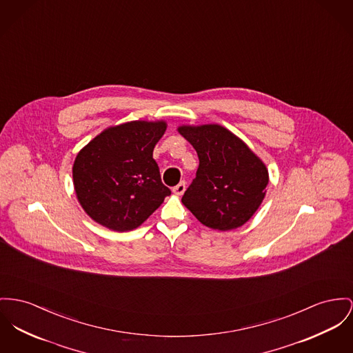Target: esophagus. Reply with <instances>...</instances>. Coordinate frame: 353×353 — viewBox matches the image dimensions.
<instances>
[{"instance_id":"34e87169","label":"esophagus","mask_w":353,"mask_h":353,"mask_svg":"<svg viewBox=\"0 0 353 353\" xmlns=\"http://www.w3.org/2000/svg\"><path fill=\"white\" fill-rule=\"evenodd\" d=\"M185 190H186V182H181L179 185H176L175 188H172V192L175 195H182L185 192Z\"/></svg>"}]
</instances>
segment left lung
<instances>
[{"label":"left lung","mask_w":353,"mask_h":353,"mask_svg":"<svg viewBox=\"0 0 353 353\" xmlns=\"http://www.w3.org/2000/svg\"><path fill=\"white\" fill-rule=\"evenodd\" d=\"M195 148L199 167L182 203L214 230L246 223L262 203L269 172L259 157L233 132L218 124L181 125Z\"/></svg>","instance_id":"left-lung-1"}]
</instances>
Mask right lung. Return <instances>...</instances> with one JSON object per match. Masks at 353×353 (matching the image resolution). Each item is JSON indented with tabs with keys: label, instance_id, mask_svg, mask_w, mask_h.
Instances as JSON below:
<instances>
[{
	"label": "right lung",
	"instance_id": "obj_1",
	"mask_svg": "<svg viewBox=\"0 0 353 353\" xmlns=\"http://www.w3.org/2000/svg\"><path fill=\"white\" fill-rule=\"evenodd\" d=\"M163 120L110 127L77 154L72 175L77 199L94 222L115 232L134 230L171 194L152 158Z\"/></svg>",
	"mask_w": 353,
	"mask_h": 353
}]
</instances>
